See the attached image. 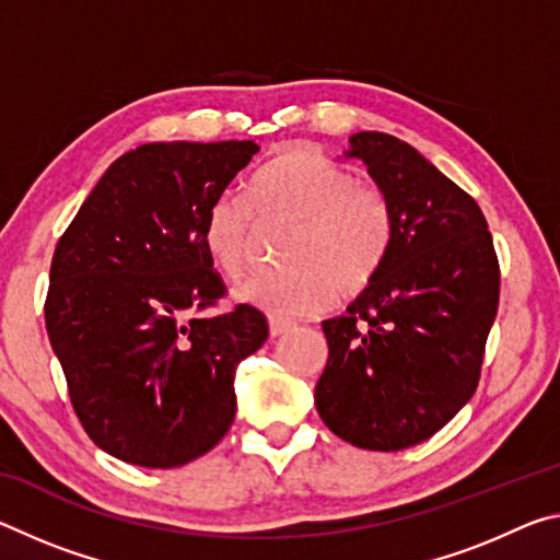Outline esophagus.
Returning <instances> with one entry per match:
<instances>
[{
    "mask_svg": "<svg viewBox=\"0 0 560 560\" xmlns=\"http://www.w3.org/2000/svg\"><path fill=\"white\" fill-rule=\"evenodd\" d=\"M293 328H296V324H293V320H289V318H277V316L269 318V334L273 338L289 334V330H293Z\"/></svg>",
    "mask_w": 560,
    "mask_h": 560,
    "instance_id": "1",
    "label": "esophagus"
}]
</instances>
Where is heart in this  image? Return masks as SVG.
<instances>
[{
	"instance_id": "heart-1",
	"label": "heart",
	"mask_w": 560,
	"mask_h": 560,
	"mask_svg": "<svg viewBox=\"0 0 560 560\" xmlns=\"http://www.w3.org/2000/svg\"><path fill=\"white\" fill-rule=\"evenodd\" d=\"M242 195L214 197L205 217V246L226 277L246 267L261 222L296 224L289 269L254 273L236 287V299L277 318L318 316L343 296L363 293L381 273L393 242L387 197L371 179L314 145H289L267 160Z\"/></svg>"
}]
</instances>
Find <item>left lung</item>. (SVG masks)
I'll return each mask as SVG.
<instances>
[{
  "label": "left lung",
  "mask_w": 560,
  "mask_h": 560,
  "mask_svg": "<svg viewBox=\"0 0 560 560\" xmlns=\"http://www.w3.org/2000/svg\"><path fill=\"white\" fill-rule=\"evenodd\" d=\"M393 214L375 281L346 316L324 320L328 363L316 385L326 428L360 450L430 440L477 390L499 308V259L479 205L412 145L350 136Z\"/></svg>",
  "instance_id": "1"
}]
</instances>
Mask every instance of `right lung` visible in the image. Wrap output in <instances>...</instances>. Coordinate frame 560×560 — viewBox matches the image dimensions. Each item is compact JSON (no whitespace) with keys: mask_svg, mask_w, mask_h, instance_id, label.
I'll use <instances>...</instances> for the list:
<instances>
[{"mask_svg":"<svg viewBox=\"0 0 560 560\" xmlns=\"http://www.w3.org/2000/svg\"><path fill=\"white\" fill-rule=\"evenodd\" d=\"M254 140L148 143L91 189L51 259L44 316L83 430L103 452L150 469L202 457L232 428L234 373L269 336L224 296L205 217Z\"/></svg>","mask_w":560,"mask_h":560,"instance_id":"1","label":"right lung"}]
</instances>
